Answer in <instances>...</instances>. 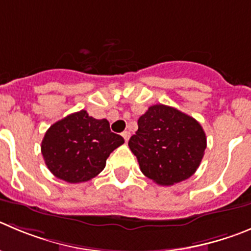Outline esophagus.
Segmentation results:
<instances>
[{"label":"esophagus","instance_id":"1","mask_svg":"<svg viewBox=\"0 0 251 251\" xmlns=\"http://www.w3.org/2000/svg\"><path fill=\"white\" fill-rule=\"evenodd\" d=\"M121 135H123V137H124V139H125V141L127 142L128 139H130V132H128V131H124V132L121 133Z\"/></svg>","mask_w":251,"mask_h":251}]
</instances>
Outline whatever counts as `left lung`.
Segmentation results:
<instances>
[{"mask_svg": "<svg viewBox=\"0 0 251 251\" xmlns=\"http://www.w3.org/2000/svg\"><path fill=\"white\" fill-rule=\"evenodd\" d=\"M137 126L128 147L146 177L161 186H172L194 175L207 147L204 130L196 119L157 104L140 116Z\"/></svg>", "mask_w": 251, "mask_h": 251, "instance_id": "8db88e82", "label": "left lung"}]
</instances>
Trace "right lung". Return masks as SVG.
Instances as JSON below:
<instances>
[{
	"label": "right lung",
	"instance_id": "obj_1",
	"mask_svg": "<svg viewBox=\"0 0 251 251\" xmlns=\"http://www.w3.org/2000/svg\"><path fill=\"white\" fill-rule=\"evenodd\" d=\"M124 142L120 135L111 132L106 119L97 120L80 110L53 124L41 150L47 167L57 178L80 183L97 177L110 153Z\"/></svg>",
	"mask_w": 251,
	"mask_h": 251
}]
</instances>
